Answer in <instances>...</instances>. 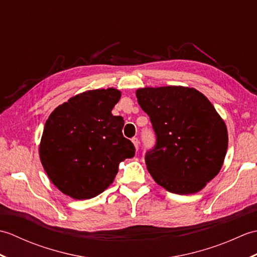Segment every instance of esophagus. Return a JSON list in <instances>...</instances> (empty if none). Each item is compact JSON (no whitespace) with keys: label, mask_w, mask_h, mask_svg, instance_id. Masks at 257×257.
<instances>
[{"label":"esophagus","mask_w":257,"mask_h":257,"mask_svg":"<svg viewBox=\"0 0 257 257\" xmlns=\"http://www.w3.org/2000/svg\"><path fill=\"white\" fill-rule=\"evenodd\" d=\"M132 141H133V144H134V146H135V148H136V149H138V146H139V139H138V138H136V137H134V138L132 139Z\"/></svg>","instance_id":"esophagus-1"}]
</instances>
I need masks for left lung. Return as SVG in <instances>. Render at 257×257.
Listing matches in <instances>:
<instances>
[{"label":"left lung","mask_w":257,"mask_h":257,"mask_svg":"<svg viewBox=\"0 0 257 257\" xmlns=\"http://www.w3.org/2000/svg\"><path fill=\"white\" fill-rule=\"evenodd\" d=\"M156 145L145 155L155 181L177 194L203 189L221 170L227 150V130L214 106L194 88L167 86L138 89Z\"/></svg>","instance_id":"1"}]
</instances>
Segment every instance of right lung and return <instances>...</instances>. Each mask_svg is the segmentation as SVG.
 Segmentation results:
<instances>
[{
    "mask_svg": "<svg viewBox=\"0 0 257 257\" xmlns=\"http://www.w3.org/2000/svg\"><path fill=\"white\" fill-rule=\"evenodd\" d=\"M120 96L113 88L81 92L46 120L42 165L51 181L70 198L100 194L112 183L119 162L135 156L134 144L122 135L123 118L111 113Z\"/></svg>",
    "mask_w": 257,
    "mask_h": 257,
    "instance_id": "1",
    "label": "right lung"
}]
</instances>
